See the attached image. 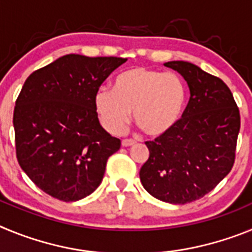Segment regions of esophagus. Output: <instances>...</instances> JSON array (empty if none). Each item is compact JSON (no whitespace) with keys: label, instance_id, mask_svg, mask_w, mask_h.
<instances>
[{"label":"esophagus","instance_id":"obj_1","mask_svg":"<svg viewBox=\"0 0 252 252\" xmlns=\"http://www.w3.org/2000/svg\"><path fill=\"white\" fill-rule=\"evenodd\" d=\"M135 142H136V141H135V140H132V139H125V140H122L121 145L124 146V148H128V146L133 145Z\"/></svg>","mask_w":252,"mask_h":252}]
</instances>
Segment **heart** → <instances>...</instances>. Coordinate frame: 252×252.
<instances>
[{
  "mask_svg": "<svg viewBox=\"0 0 252 252\" xmlns=\"http://www.w3.org/2000/svg\"><path fill=\"white\" fill-rule=\"evenodd\" d=\"M187 92L175 74L145 66L128 69L116 77L113 90L94 93V108L103 127L119 135L130 120L149 136H161L177 126L186 108Z\"/></svg>",
  "mask_w": 252,
  "mask_h": 252,
  "instance_id": "1",
  "label": "heart"
}]
</instances>
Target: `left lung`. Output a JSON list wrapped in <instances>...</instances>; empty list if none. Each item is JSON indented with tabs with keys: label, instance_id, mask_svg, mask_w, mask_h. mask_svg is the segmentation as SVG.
I'll return each instance as SVG.
<instances>
[{
	"label": "left lung",
	"instance_id": "left-lung-1",
	"mask_svg": "<svg viewBox=\"0 0 252 252\" xmlns=\"http://www.w3.org/2000/svg\"><path fill=\"white\" fill-rule=\"evenodd\" d=\"M164 65L184 78L190 98L173 130L146 141L140 180L157 199L186 204L211 192L232 169L240 112L222 79L183 60Z\"/></svg>",
	"mask_w": 252,
	"mask_h": 252
}]
</instances>
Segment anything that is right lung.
Listing matches in <instances>:
<instances>
[{
    "label": "right lung",
    "instance_id": "add662e5",
    "mask_svg": "<svg viewBox=\"0 0 252 252\" xmlns=\"http://www.w3.org/2000/svg\"><path fill=\"white\" fill-rule=\"evenodd\" d=\"M127 59L68 54L31 73L13 111L16 155L41 190L59 201L92 194L121 141L99 124L94 93Z\"/></svg>",
    "mask_w": 252,
    "mask_h": 252
}]
</instances>
